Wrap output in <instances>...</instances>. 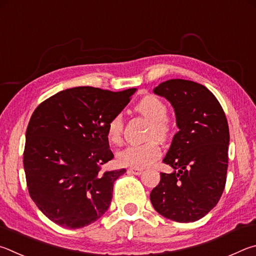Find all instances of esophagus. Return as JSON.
Masks as SVG:
<instances>
[{
    "instance_id": "1",
    "label": "esophagus",
    "mask_w": 256,
    "mask_h": 256,
    "mask_svg": "<svg viewBox=\"0 0 256 256\" xmlns=\"http://www.w3.org/2000/svg\"><path fill=\"white\" fill-rule=\"evenodd\" d=\"M128 173L130 174H135V176H140L142 173V168H132L128 170Z\"/></svg>"
}]
</instances>
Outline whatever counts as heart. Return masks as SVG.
<instances>
[{"instance_id":"obj_1","label":"heart","mask_w":256,"mask_h":256,"mask_svg":"<svg viewBox=\"0 0 256 256\" xmlns=\"http://www.w3.org/2000/svg\"><path fill=\"white\" fill-rule=\"evenodd\" d=\"M138 114L152 122L150 137L158 138L160 140H166L171 134V126L166 119L168 106L160 98L154 96L142 98L135 106ZM124 121L122 116L114 114L106 124V136L112 144H119L122 140ZM162 150L156 140H150L142 145H129L120 150L116 155L119 164L124 166L145 168L158 160Z\"/></svg>"}]
</instances>
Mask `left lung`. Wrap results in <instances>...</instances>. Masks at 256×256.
I'll use <instances>...</instances> for the list:
<instances>
[{
	"label": "left lung",
	"mask_w": 256,
	"mask_h": 256,
	"mask_svg": "<svg viewBox=\"0 0 256 256\" xmlns=\"http://www.w3.org/2000/svg\"><path fill=\"white\" fill-rule=\"evenodd\" d=\"M153 92L172 104L178 132L163 160L173 172L160 173L152 204L165 218L194 222L218 204L225 189L230 145L225 112L204 85L192 80H165Z\"/></svg>",
	"instance_id": "left-lung-1"
}]
</instances>
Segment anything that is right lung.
I'll return each instance as SVG.
<instances>
[{"label": "right lung", "instance_id": "add662e5", "mask_svg": "<svg viewBox=\"0 0 256 256\" xmlns=\"http://www.w3.org/2000/svg\"><path fill=\"white\" fill-rule=\"evenodd\" d=\"M136 91L72 88L34 111L24 153L26 186L40 212L57 225L82 228L109 209L114 183L126 170L101 171L114 158L106 124Z\"/></svg>", "mask_w": 256, "mask_h": 256}]
</instances>
